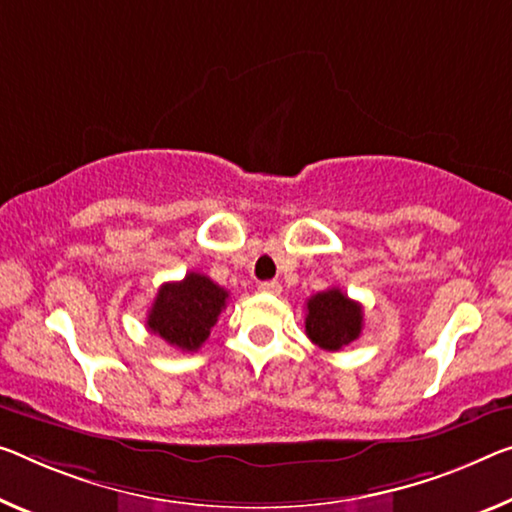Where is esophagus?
I'll list each match as a JSON object with an SVG mask.
<instances>
[{"label":"esophagus","mask_w":512,"mask_h":512,"mask_svg":"<svg viewBox=\"0 0 512 512\" xmlns=\"http://www.w3.org/2000/svg\"><path fill=\"white\" fill-rule=\"evenodd\" d=\"M258 290H261V293L279 295L281 293V283L279 281H261V283H258Z\"/></svg>","instance_id":"esophagus-1"}]
</instances>
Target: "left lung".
I'll use <instances>...</instances> for the list:
<instances>
[{"mask_svg":"<svg viewBox=\"0 0 512 512\" xmlns=\"http://www.w3.org/2000/svg\"><path fill=\"white\" fill-rule=\"evenodd\" d=\"M306 336L322 350L338 352L357 341L364 327L361 304L341 293V288H329L306 300Z\"/></svg>","mask_w":512,"mask_h":512,"instance_id":"1","label":"left lung"}]
</instances>
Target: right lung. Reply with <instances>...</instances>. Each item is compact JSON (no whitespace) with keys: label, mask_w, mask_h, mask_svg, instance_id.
Wrapping results in <instances>:
<instances>
[{"label":"right lung","mask_w":512,"mask_h":512,"mask_svg":"<svg viewBox=\"0 0 512 512\" xmlns=\"http://www.w3.org/2000/svg\"><path fill=\"white\" fill-rule=\"evenodd\" d=\"M229 293L206 274L190 272L183 281L162 283L148 311L146 325L151 334L160 336L183 352H196L206 343Z\"/></svg>","instance_id":"1"}]
</instances>
